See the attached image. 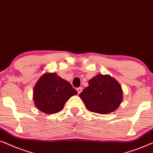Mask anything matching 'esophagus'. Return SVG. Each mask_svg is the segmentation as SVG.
Masks as SVG:
<instances>
[{
	"instance_id": "1",
	"label": "esophagus",
	"mask_w": 153,
	"mask_h": 153,
	"mask_svg": "<svg viewBox=\"0 0 153 153\" xmlns=\"http://www.w3.org/2000/svg\"><path fill=\"white\" fill-rule=\"evenodd\" d=\"M76 90H77V91H78V94H80V93L82 92V87H78V88L76 89Z\"/></svg>"
}]
</instances>
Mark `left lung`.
Segmentation results:
<instances>
[{"mask_svg": "<svg viewBox=\"0 0 153 153\" xmlns=\"http://www.w3.org/2000/svg\"><path fill=\"white\" fill-rule=\"evenodd\" d=\"M80 97L89 111L108 114L121 104L123 91L120 83L110 75L98 74L89 80Z\"/></svg>", "mask_w": 153, "mask_h": 153, "instance_id": "obj_1", "label": "left lung"}]
</instances>
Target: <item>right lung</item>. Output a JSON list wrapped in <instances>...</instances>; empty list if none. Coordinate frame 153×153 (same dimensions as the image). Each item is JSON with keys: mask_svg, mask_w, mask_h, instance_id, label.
<instances>
[{"mask_svg": "<svg viewBox=\"0 0 153 153\" xmlns=\"http://www.w3.org/2000/svg\"><path fill=\"white\" fill-rule=\"evenodd\" d=\"M35 105L40 111L54 114L62 111L65 103L78 91L68 81L55 73H45L35 85L33 91Z\"/></svg>", "mask_w": 153, "mask_h": 153, "instance_id": "obj_1", "label": "right lung"}]
</instances>
